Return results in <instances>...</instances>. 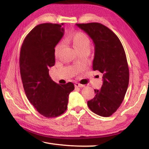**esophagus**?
I'll return each mask as SVG.
<instances>
[{
  "mask_svg": "<svg viewBox=\"0 0 149 149\" xmlns=\"http://www.w3.org/2000/svg\"><path fill=\"white\" fill-rule=\"evenodd\" d=\"M75 86L76 87H80V88H82V87H84L85 85H81V84H77V83H76V84H75Z\"/></svg>",
  "mask_w": 149,
  "mask_h": 149,
  "instance_id": "esophagus-1",
  "label": "esophagus"
}]
</instances>
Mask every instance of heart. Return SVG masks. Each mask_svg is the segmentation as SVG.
I'll use <instances>...</instances> for the list:
<instances>
[{"label":"heart","mask_w":149,"mask_h":149,"mask_svg":"<svg viewBox=\"0 0 149 149\" xmlns=\"http://www.w3.org/2000/svg\"><path fill=\"white\" fill-rule=\"evenodd\" d=\"M68 41L73 45L77 52L89 50L91 47V40L89 37L84 33L78 31L72 34L68 37ZM62 45L61 42L58 43L54 47V56H57L61 49Z\"/></svg>","instance_id":"b5f03b06"}]
</instances>
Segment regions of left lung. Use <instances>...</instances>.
Returning <instances> with one entry per match:
<instances>
[{
    "mask_svg": "<svg viewBox=\"0 0 149 149\" xmlns=\"http://www.w3.org/2000/svg\"><path fill=\"white\" fill-rule=\"evenodd\" d=\"M95 44L93 70L102 74L103 84L87 102L89 109L103 117L110 116L120 107L129 84V68L122 42L112 30L99 23L77 24Z\"/></svg>",
    "mask_w": 149,
    "mask_h": 149,
    "instance_id": "1",
    "label": "left lung"
}]
</instances>
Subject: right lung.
I'll list each match as a JSON object with an SVG mask.
<instances>
[{
    "mask_svg": "<svg viewBox=\"0 0 149 149\" xmlns=\"http://www.w3.org/2000/svg\"><path fill=\"white\" fill-rule=\"evenodd\" d=\"M62 25L46 23L35 26L22 43L19 70L26 97L41 115L54 118L67 109L72 82L59 85L51 79L49 68L55 64L54 49L64 35Z\"/></svg>",
    "mask_w": 149,
    "mask_h": 149,
    "instance_id": "right-lung-1",
    "label": "right lung"
}]
</instances>
